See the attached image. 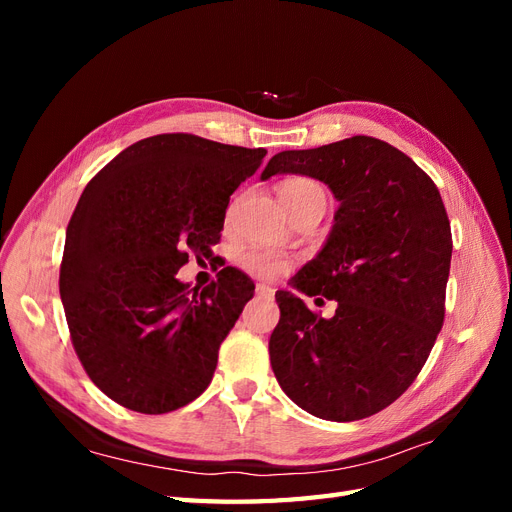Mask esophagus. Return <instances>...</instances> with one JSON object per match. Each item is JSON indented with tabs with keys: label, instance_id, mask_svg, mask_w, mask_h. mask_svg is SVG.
<instances>
[{
	"label": "esophagus",
	"instance_id": "obj_1",
	"mask_svg": "<svg viewBox=\"0 0 512 512\" xmlns=\"http://www.w3.org/2000/svg\"><path fill=\"white\" fill-rule=\"evenodd\" d=\"M273 294H275V290H273L271 286H267V284H258V286H256V297H258V299L271 301Z\"/></svg>",
	"mask_w": 512,
	"mask_h": 512
}]
</instances>
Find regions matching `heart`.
Masks as SVG:
<instances>
[{
    "mask_svg": "<svg viewBox=\"0 0 512 512\" xmlns=\"http://www.w3.org/2000/svg\"><path fill=\"white\" fill-rule=\"evenodd\" d=\"M277 194H280L282 205L292 213L297 211L305 205H327V188L314 179V177H290L286 181L280 183V188H277ZM247 267L252 271H256L258 275H265V277H275V275H282L288 269V260L277 256L273 252H256L247 256Z\"/></svg>",
    "mask_w": 512,
    "mask_h": 512,
    "instance_id": "heart-1",
    "label": "heart"
}]
</instances>
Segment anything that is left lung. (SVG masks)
Masks as SVG:
<instances>
[{"instance_id": "left-lung-1", "label": "left lung", "mask_w": 512, "mask_h": 512, "mask_svg": "<svg viewBox=\"0 0 512 512\" xmlns=\"http://www.w3.org/2000/svg\"><path fill=\"white\" fill-rule=\"evenodd\" d=\"M280 173L324 181L339 200L327 243L292 277L299 292L322 294L337 309L327 320L297 294L275 292L273 374L305 412L361 421L408 391L436 344L451 271V222L431 177L380 138L282 151L260 177Z\"/></svg>"}]
</instances>
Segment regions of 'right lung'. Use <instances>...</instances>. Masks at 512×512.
I'll return each instance as SVG.
<instances>
[{
  "label": "right lung",
  "instance_id": "obj_1",
  "mask_svg": "<svg viewBox=\"0 0 512 512\" xmlns=\"http://www.w3.org/2000/svg\"><path fill=\"white\" fill-rule=\"evenodd\" d=\"M267 149L158 134L87 183L66 230L59 294L76 356L119 406L166 414L203 393L254 282L224 267L190 288L177 271L220 241L230 194Z\"/></svg>",
  "mask_w": 512,
  "mask_h": 512
}]
</instances>
